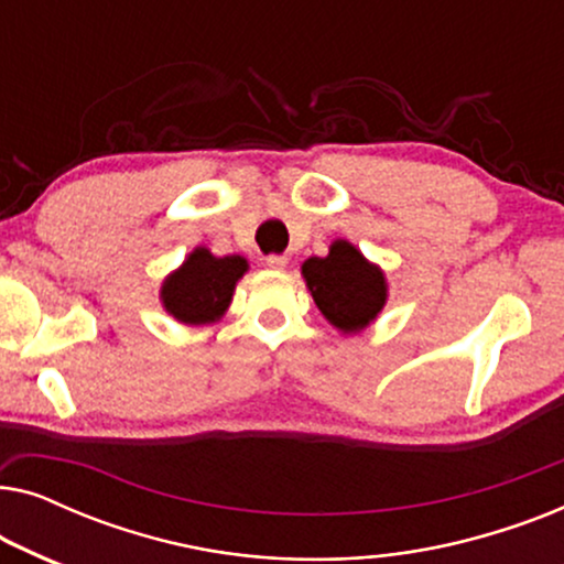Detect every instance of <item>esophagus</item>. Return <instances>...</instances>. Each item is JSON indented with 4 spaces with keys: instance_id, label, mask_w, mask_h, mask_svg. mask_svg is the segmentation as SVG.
Segmentation results:
<instances>
[{
    "instance_id": "obj_1",
    "label": "esophagus",
    "mask_w": 564,
    "mask_h": 564,
    "mask_svg": "<svg viewBox=\"0 0 564 564\" xmlns=\"http://www.w3.org/2000/svg\"><path fill=\"white\" fill-rule=\"evenodd\" d=\"M264 264L269 269H284L288 267V257H284V253H269V257L264 259Z\"/></svg>"
}]
</instances>
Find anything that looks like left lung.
Instances as JSON below:
<instances>
[{"instance_id": "obj_1", "label": "left lung", "mask_w": 564, "mask_h": 564, "mask_svg": "<svg viewBox=\"0 0 564 564\" xmlns=\"http://www.w3.org/2000/svg\"><path fill=\"white\" fill-rule=\"evenodd\" d=\"M303 276L318 311L344 334L369 326L388 297L380 269L346 241L330 246L328 257L307 259Z\"/></svg>"}]
</instances>
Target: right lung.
<instances>
[{
  "instance_id": "1",
  "label": "right lung",
  "mask_w": 564,
  "mask_h": 564,
  "mask_svg": "<svg viewBox=\"0 0 564 564\" xmlns=\"http://www.w3.org/2000/svg\"><path fill=\"white\" fill-rule=\"evenodd\" d=\"M246 269L243 257H213L207 249H195L184 261L180 272H174L161 288L164 307L182 323H210L220 318L230 297H234L236 282L241 280Z\"/></svg>"
}]
</instances>
